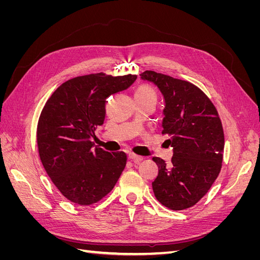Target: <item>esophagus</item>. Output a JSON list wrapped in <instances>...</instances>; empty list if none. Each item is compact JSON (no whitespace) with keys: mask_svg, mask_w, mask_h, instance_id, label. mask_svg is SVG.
Wrapping results in <instances>:
<instances>
[{"mask_svg":"<svg viewBox=\"0 0 260 260\" xmlns=\"http://www.w3.org/2000/svg\"><path fill=\"white\" fill-rule=\"evenodd\" d=\"M129 159L132 160L135 164H139L140 161L143 160V157L142 156H138V155L133 154V153H130L129 154Z\"/></svg>","mask_w":260,"mask_h":260,"instance_id":"34e87169","label":"esophagus"}]
</instances>
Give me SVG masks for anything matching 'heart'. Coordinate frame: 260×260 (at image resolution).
I'll return each mask as SVG.
<instances>
[{
    "mask_svg": "<svg viewBox=\"0 0 260 260\" xmlns=\"http://www.w3.org/2000/svg\"><path fill=\"white\" fill-rule=\"evenodd\" d=\"M136 95H152L155 96L154 91L147 85H141L136 91Z\"/></svg>",
    "mask_w": 260,
    "mask_h": 260,
    "instance_id": "b5f03b06",
    "label": "heart"
}]
</instances>
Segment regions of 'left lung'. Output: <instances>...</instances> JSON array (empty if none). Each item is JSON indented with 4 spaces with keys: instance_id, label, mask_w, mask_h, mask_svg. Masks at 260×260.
<instances>
[{
    "instance_id": "8db88e82",
    "label": "left lung",
    "mask_w": 260,
    "mask_h": 260,
    "mask_svg": "<svg viewBox=\"0 0 260 260\" xmlns=\"http://www.w3.org/2000/svg\"><path fill=\"white\" fill-rule=\"evenodd\" d=\"M141 79L154 83L165 101L162 133L174 148L167 166L153 157L158 176L152 183L155 198L172 210L194 206L205 195L221 169L224 136L217 109L198 86L146 70Z\"/></svg>"
}]
</instances>
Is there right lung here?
Instances as JSON below:
<instances>
[{"instance_id":"obj_1","label":"right lung","mask_w":260,"mask_h":260,"mask_svg":"<svg viewBox=\"0 0 260 260\" xmlns=\"http://www.w3.org/2000/svg\"><path fill=\"white\" fill-rule=\"evenodd\" d=\"M136 75L103 73L73 78L55 90L38 122L39 155L46 174L67 200L91 205L113 190L127 162L123 152L93 147L104 123L106 99L127 90Z\"/></svg>"}]
</instances>
